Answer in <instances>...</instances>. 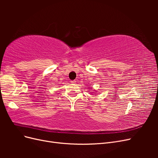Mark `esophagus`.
<instances>
[{
    "mask_svg": "<svg viewBox=\"0 0 158 158\" xmlns=\"http://www.w3.org/2000/svg\"><path fill=\"white\" fill-rule=\"evenodd\" d=\"M76 80H72L70 82H71L72 84H75V83H76Z\"/></svg>",
    "mask_w": 158,
    "mask_h": 158,
    "instance_id": "esophagus-1",
    "label": "esophagus"
}]
</instances>
